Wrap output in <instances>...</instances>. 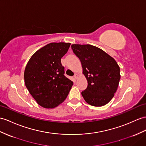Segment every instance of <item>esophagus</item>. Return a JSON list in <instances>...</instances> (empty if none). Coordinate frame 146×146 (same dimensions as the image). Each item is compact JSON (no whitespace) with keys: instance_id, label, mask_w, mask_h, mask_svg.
Wrapping results in <instances>:
<instances>
[{"instance_id":"1","label":"esophagus","mask_w":146,"mask_h":146,"mask_svg":"<svg viewBox=\"0 0 146 146\" xmlns=\"http://www.w3.org/2000/svg\"><path fill=\"white\" fill-rule=\"evenodd\" d=\"M74 77L76 79H77V77H78V74H74Z\"/></svg>"}]
</instances>
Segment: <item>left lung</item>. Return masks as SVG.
<instances>
[{
	"label": "left lung",
	"instance_id": "left-lung-1",
	"mask_svg": "<svg viewBox=\"0 0 146 146\" xmlns=\"http://www.w3.org/2000/svg\"><path fill=\"white\" fill-rule=\"evenodd\" d=\"M82 64L88 85L82 92L87 104L94 106L107 104L114 97L120 80V69L112 57L90 44H72Z\"/></svg>",
	"mask_w": 146,
	"mask_h": 146
}]
</instances>
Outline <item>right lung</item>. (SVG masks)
Returning a JSON list of instances; mask_svg holds the SVG:
<instances>
[{
  "label": "right lung",
  "instance_id": "obj_1",
  "mask_svg": "<svg viewBox=\"0 0 146 146\" xmlns=\"http://www.w3.org/2000/svg\"><path fill=\"white\" fill-rule=\"evenodd\" d=\"M70 43L51 42L31 57L24 72L25 83L35 100L45 108H54L66 100L73 82L64 76L61 58Z\"/></svg>",
  "mask_w": 146,
  "mask_h": 146
}]
</instances>
